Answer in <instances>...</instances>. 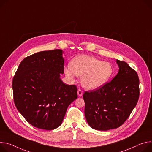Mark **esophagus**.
Returning a JSON list of instances; mask_svg holds the SVG:
<instances>
[{
  "label": "esophagus",
  "mask_w": 152,
  "mask_h": 152,
  "mask_svg": "<svg viewBox=\"0 0 152 152\" xmlns=\"http://www.w3.org/2000/svg\"><path fill=\"white\" fill-rule=\"evenodd\" d=\"M82 94H83V91H82L80 89H79L77 90V95H78V96H82Z\"/></svg>",
  "instance_id": "1"
}]
</instances>
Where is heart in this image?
Here are the masks:
<instances>
[{
    "instance_id": "b5f03b06",
    "label": "heart",
    "mask_w": 152,
    "mask_h": 152,
    "mask_svg": "<svg viewBox=\"0 0 152 152\" xmlns=\"http://www.w3.org/2000/svg\"><path fill=\"white\" fill-rule=\"evenodd\" d=\"M64 73L70 79L75 75L81 77L82 86L92 90L99 88L107 83L113 73V68L109 62L82 54L71 61L70 66L65 67Z\"/></svg>"
}]
</instances>
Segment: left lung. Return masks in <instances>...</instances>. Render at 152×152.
<instances>
[{
  "mask_svg": "<svg viewBox=\"0 0 152 152\" xmlns=\"http://www.w3.org/2000/svg\"><path fill=\"white\" fill-rule=\"evenodd\" d=\"M119 71L111 82L98 90L86 91L85 116L93 129L108 130L120 127L130 116L140 96L137 73L128 64L116 60Z\"/></svg>",
  "mask_w": 152,
  "mask_h": 152,
  "instance_id": "obj_1",
  "label": "left lung"
}]
</instances>
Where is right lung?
Instances as JSON below:
<instances>
[{
	"label": "right lung",
	"instance_id": "1",
	"mask_svg": "<svg viewBox=\"0 0 152 152\" xmlns=\"http://www.w3.org/2000/svg\"><path fill=\"white\" fill-rule=\"evenodd\" d=\"M62 50L38 52L25 58L12 79L13 98L20 113L33 126L54 130L77 98V87L61 79L64 72Z\"/></svg>",
	"mask_w": 152,
	"mask_h": 152
}]
</instances>
